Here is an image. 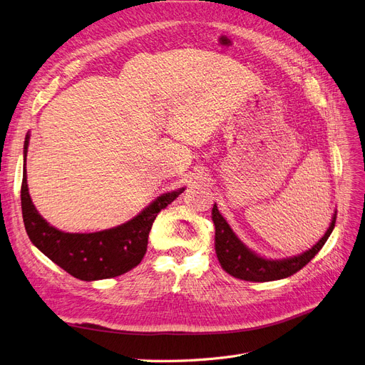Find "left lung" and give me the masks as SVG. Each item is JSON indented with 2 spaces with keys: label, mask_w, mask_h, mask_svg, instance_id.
Instances as JSON below:
<instances>
[{
  "label": "left lung",
  "mask_w": 365,
  "mask_h": 365,
  "mask_svg": "<svg viewBox=\"0 0 365 365\" xmlns=\"http://www.w3.org/2000/svg\"><path fill=\"white\" fill-rule=\"evenodd\" d=\"M212 217L216 228V236H215V250L217 254V259L220 267L224 268L225 272L233 275L236 279L247 280V282H272V280H280L286 279L289 275L300 271L303 267L311 262L315 254L323 248L329 236L332 235L336 222V213L332 217V222H330L326 235L319 239L317 244L311 248L304 251L300 256H294L289 259H282V260H269L257 256L256 252L248 250L239 237L233 233V230L230 228L227 220L219 213L217 205H213L212 210Z\"/></svg>",
  "instance_id": "left-lung-1"
}]
</instances>
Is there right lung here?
<instances>
[{"instance_id": "obj_1", "label": "right lung", "mask_w": 365, "mask_h": 365, "mask_svg": "<svg viewBox=\"0 0 365 365\" xmlns=\"http://www.w3.org/2000/svg\"><path fill=\"white\" fill-rule=\"evenodd\" d=\"M29 135L24 143V173L21 184V208L27 235L41 252L73 277L93 282L111 279L135 268L145 257L153 220L184 189L161 195L134 219L96 233H63L51 227L33 205L26 172Z\"/></svg>"}]
</instances>
